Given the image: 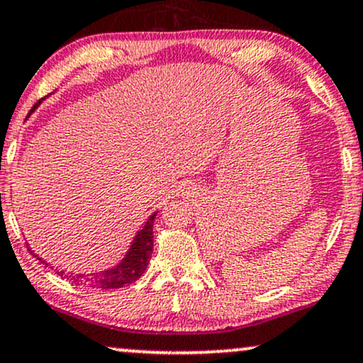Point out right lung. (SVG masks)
Returning <instances> with one entry per match:
<instances>
[{
  "instance_id": "obj_1",
  "label": "right lung",
  "mask_w": 363,
  "mask_h": 363,
  "mask_svg": "<svg viewBox=\"0 0 363 363\" xmlns=\"http://www.w3.org/2000/svg\"><path fill=\"white\" fill-rule=\"evenodd\" d=\"M40 104L41 100L38 104L33 105V108L30 110V113H33L35 110L38 108ZM157 213L159 211H155L154 214H150L144 226L135 233L130 246H128L125 255H123V258L118 261V263L110 266L107 269H102V272H95V273H72V272H65V269H62V272H57V273L62 278H65L68 281L75 284H84V286H90V288H100V290H112V288H122L125 286V284L134 283L135 279H139L142 277V273L145 272V268H147L150 261V255H152V247H154L152 226H154V219L155 216H157ZM28 250L36 259H40L41 263H47V261L41 259L38 255H35V251L31 250L30 245H28Z\"/></svg>"
}]
</instances>
